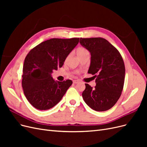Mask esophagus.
<instances>
[{"label":"esophagus","mask_w":147,"mask_h":147,"mask_svg":"<svg viewBox=\"0 0 147 147\" xmlns=\"http://www.w3.org/2000/svg\"><path fill=\"white\" fill-rule=\"evenodd\" d=\"M79 82L78 80H73V83L74 84H76V83H78Z\"/></svg>","instance_id":"esophagus-1"}]
</instances>
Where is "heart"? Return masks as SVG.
Instances as JSON below:
<instances>
[{
  "mask_svg": "<svg viewBox=\"0 0 147 147\" xmlns=\"http://www.w3.org/2000/svg\"><path fill=\"white\" fill-rule=\"evenodd\" d=\"M77 54L80 58H81V57H82L83 56H85L86 55H90V53H89L88 50L86 48L80 47L77 48Z\"/></svg>",
  "mask_w": 147,
  "mask_h": 147,
  "instance_id": "b5f03b06",
  "label": "heart"
}]
</instances>
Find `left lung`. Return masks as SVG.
<instances>
[{"mask_svg":"<svg viewBox=\"0 0 147 147\" xmlns=\"http://www.w3.org/2000/svg\"><path fill=\"white\" fill-rule=\"evenodd\" d=\"M80 43L91 53L88 74L94 75L96 85L85 83L82 93L86 104L92 109L104 112L117 103L123 90L125 66L117 49L101 37L80 38Z\"/></svg>","mask_w":147,"mask_h":147,"instance_id":"obj_1","label":"left lung"}]
</instances>
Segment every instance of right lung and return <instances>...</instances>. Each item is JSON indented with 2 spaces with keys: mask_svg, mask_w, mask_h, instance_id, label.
I'll list each match as a JSON object with an SVG mask.
<instances>
[{
  "mask_svg": "<svg viewBox=\"0 0 147 147\" xmlns=\"http://www.w3.org/2000/svg\"><path fill=\"white\" fill-rule=\"evenodd\" d=\"M79 38H53L31 50L26 56L22 75V86L26 99L34 107L45 110L63 98L72 81L56 82L53 70L63 65L67 56L77 46Z\"/></svg>",
  "mask_w": 147,
  "mask_h": 147,
  "instance_id": "1",
  "label": "right lung"
}]
</instances>
